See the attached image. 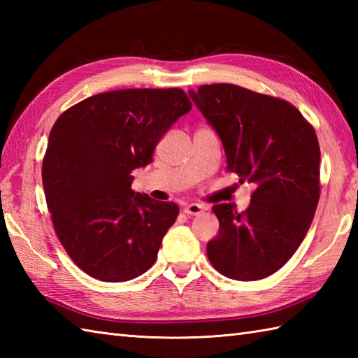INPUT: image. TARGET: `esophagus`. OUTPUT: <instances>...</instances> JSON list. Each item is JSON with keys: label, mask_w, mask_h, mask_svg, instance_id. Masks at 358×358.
<instances>
[{"label": "esophagus", "mask_w": 358, "mask_h": 358, "mask_svg": "<svg viewBox=\"0 0 358 358\" xmlns=\"http://www.w3.org/2000/svg\"><path fill=\"white\" fill-rule=\"evenodd\" d=\"M183 210H185V214H187V215H199L204 210V206H203V204H199V203H191V204H187V206H185Z\"/></svg>", "instance_id": "esophagus-1"}]
</instances>
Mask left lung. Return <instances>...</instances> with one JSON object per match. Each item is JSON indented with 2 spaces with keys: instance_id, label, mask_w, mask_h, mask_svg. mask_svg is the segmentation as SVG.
Returning a JSON list of instances; mask_svg holds the SVG:
<instances>
[{
  "instance_id": "1",
  "label": "left lung",
  "mask_w": 358,
  "mask_h": 358,
  "mask_svg": "<svg viewBox=\"0 0 358 358\" xmlns=\"http://www.w3.org/2000/svg\"><path fill=\"white\" fill-rule=\"evenodd\" d=\"M189 96L223 143L227 171L255 185L250 204H215L218 235L208 258L224 277L262 280L301 245L320 199V146L314 127L291 103L227 85Z\"/></svg>"
}]
</instances>
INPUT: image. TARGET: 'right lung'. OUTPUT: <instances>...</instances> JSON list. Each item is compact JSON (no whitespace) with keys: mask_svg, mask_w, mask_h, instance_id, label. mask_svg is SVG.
Instances as JSON below:
<instances>
[{"mask_svg":"<svg viewBox=\"0 0 358 358\" xmlns=\"http://www.w3.org/2000/svg\"><path fill=\"white\" fill-rule=\"evenodd\" d=\"M192 109L181 89L98 94L63 112L43 159L53 227L72 262L109 283L136 278L157 260L178 206L132 191V171Z\"/></svg>","mask_w":358,"mask_h":358,"instance_id":"obj_1","label":"right lung"}]
</instances>
